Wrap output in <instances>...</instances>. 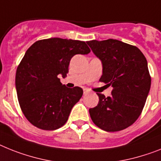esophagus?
Segmentation results:
<instances>
[{"mask_svg":"<svg viewBox=\"0 0 161 161\" xmlns=\"http://www.w3.org/2000/svg\"><path fill=\"white\" fill-rule=\"evenodd\" d=\"M89 92H90L89 90H87V89H83V94H84V95H87Z\"/></svg>","mask_w":161,"mask_h":161,"instance_id":"obj_1","label":"esophagus"}]
</instances>
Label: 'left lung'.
I'll return each instance as SVG.
<instances>
[{"label":"left lung","instance_id":"left-lung-1","mask_svg":"<svg viewBox=\"0 0 161 161\" xmlns=\"http://www.w3.org/2000/svg\"><path fill=\"white\" fill-rule=\"evenodd\" d=\"M87 43L102 63L100 81L113 87L110 97L97 93L99 102L89 109L92 120L106 132L127 129L140 116L150 91L147 59L137 47L119 40Z\"/></svg>","mask_w":161,"mask_h":161}]
</instances>
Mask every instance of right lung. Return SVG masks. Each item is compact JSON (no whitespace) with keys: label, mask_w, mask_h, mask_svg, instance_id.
<instances>
[{"label":"right lung","mask_w":161,"mask_h":161,"mask_svg":"<svg viewBox=\"0 0 161 161\" xmlns=\"http://www.w3.org/2000/svg\"><path fill=\"white\" fill-rule=\"evenodd\" d=\"M90 51L85 42L59 37L39 40L27 50L16 70L15 86L21 110L33 126L55 130L67 122L83 91L66 87L59 75L66 77L74 55Z\"/></svg>","instance_id":"add662e5"}]
</instances>
